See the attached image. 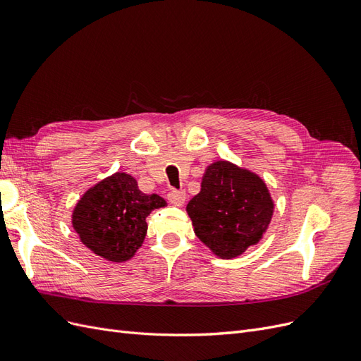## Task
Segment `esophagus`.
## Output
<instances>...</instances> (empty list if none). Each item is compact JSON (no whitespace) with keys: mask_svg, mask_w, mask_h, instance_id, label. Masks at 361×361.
<instances>
[{"mask_svg":"<svg viewBox=\"0 0 361 361\" xmlns=\"http://www.w3.org/2000/svg\"><path fill=\"white\" fill-rule=\"evenodd\" d=\"M167 199L171 204L174 206H182L185 203V200H187V194H185V191H178V190H171L169 194H167Z\"/></svg>","mask_w":361,"mask_h":361,"instance_id":"esophagus-1","label":"esophagus"}]
</instances>
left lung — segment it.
Instances as JSON below:
<instances>
[{"label":"left lung","mask_w":361,"mask_h":361,"mask_svg":"<svg viewBox=\"0 0 361 361\" xmlns=\"http://www.w3.org/2000/svg\"><path fill=\"white\" fill-rule=\"evenodd\" d=\"M274 202L256 173L228 161L206 169L202 190L187 204L194 232L221 259H233L257 244L268 228Z\"/></svg>","instance_id":"8db88e82"}]
</instances>
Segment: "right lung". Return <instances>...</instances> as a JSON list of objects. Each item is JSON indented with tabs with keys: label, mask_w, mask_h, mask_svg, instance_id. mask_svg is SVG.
Instances as JSON below:
<instances>
[{
	"label": "right lung",
	"mask_w": 361,
	"mask_h": 361,
	"mask_svg": "<svg viewBox=\"0 0 361 361\" xmlns=\"http://www.w3.org/2000/svg\"><path fill=\"white\" fill-rule=\"evenodd\" d=\"M158 194H145L126 173H114L87 190L76 203L72 226L94 255L126 262L143 244L147 215L166 206Z\"/></svg>",
	"instance_id": "add662e5"
}]
</instances>
